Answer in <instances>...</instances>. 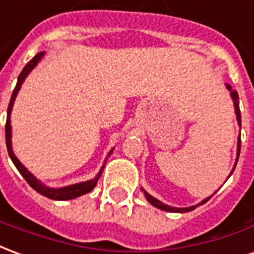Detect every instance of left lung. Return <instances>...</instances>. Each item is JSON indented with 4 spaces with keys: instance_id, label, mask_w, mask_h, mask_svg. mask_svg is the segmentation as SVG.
I'll use <instances>...</instances> for the list:
<instances>
[{
    "instance_id": "8db88e82",
    "label": "left lung",
    "mask_w": 254,
    "mask_h": 254,
    "mask_svg": "<svg viewBox=\"0 0 254 254\" xmlns=\"http://www.w3.org/2000/svg\"><path fill=\"white\" fill-rule=\"evenodd\" d=\"M226 88L229 89L230 96H231V99H233V102H234L235 117H237V122H238V127H241V111H240V102H238V94H237V91L231 89V85H229V84H226ZM240 151H241V134L238 136V141H237V158H235L234 167H233V170H231V173H230V176L233 174V171H234L235 166H237V162H238V158H240ZM229 177H227V178H229ZM143 191H144V196H145V198H147V201H148L149 204H152L154 207L159 208V209H162V211H167V212H180V213L193 211L194 208L200 207V205H202V204H205V202L209 200V197H212V196L207 197V198H204L201 202H198V204H196V205H191V207L177 208V207H171V205H167V204L162 202L160 200H158V198H155L154 196H151L148 191H145L144 189H143Z\"/></svg>"
}]
</instances>
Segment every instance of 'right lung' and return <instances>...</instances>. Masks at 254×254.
I'll return each mask as SVG.
<instances>
[{
	"instance_id": "right-lung-1",
	"label": "right lung",
	"mask_w": 254,
	"mask_h": 254,
	"mask_svg": "<svg viewBox=\"0 0 254 254\" xmlns=\"http://www.w3.org/2000/svg\"><path fill=\"white\" fill-rule=\"evenodd\" d=\"M43 56H45V52L36 54L35 57L32 58L30 63L25 65L24 69L21 70V73L19 74V77H17V84H16L13 92H12L10 102H9V106H8V111H6L5 140H6V148H8L9 158L12 159L13 165L16 166V169L19 170L20 174L24 177L25 181L30 184V187L32 188V189H35L39 194L47 197V198L64 201V200H72V198H76V197L83 196V194H85V193H88V191L92 190V189L96 187V184H98V180L100 178V176H102V171H103V169H105L106 160H105V163H103V166L100 167L99 173H98L92 180H88V181H84V182H78V184H73V185H67V187H63V188H50V187H46L45 184H42V182L39 181L34 174H31L30 171L25 169L24 165H23V163L16 158V155H14L13 152V148H12V125H10V114H12V109H13V103H14V100H16V96H17L20 88H21V84L24 83V80L27 78V76H28V74L32 72V69L39 64V61L43 58ZM111 152H113V149H110V152L107 154V158L110 156ZM107 158H106V159H107Z\"/></svg>"
}]
</instances>
